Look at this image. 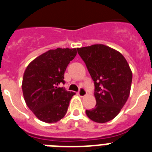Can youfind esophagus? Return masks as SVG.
<instances>
[{"label": "esophagus", "instance_id": "esophagus-1", "mask_svg": "<svg viewBox=\"0 0 152 152\" xmlns=\"http://www.w3.org/2000/svg\"><path fill=\"white\" fill-rule=\"evenodd\" d=\"M78 95L79 96H80V97H83V96H85V95H87V91H86V90L84 88H80L78 91Z\"/></svg>", "mask_w": 152, "mask_h": 152}]
</instances>
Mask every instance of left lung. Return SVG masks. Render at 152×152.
<instances>
[{
    "label": "left lung",
    "instance_id": "8db88e82",
    "mask_svg": "<svg viewBox=\"0 0 152 152\" xmlns=\"http://www.w3.org/2000/svg\"><path fill=\"white\" fill-rule=\"evenodd\" d=\"M95 84L96 105L87 110L91 120L105 123L118 115L129 96L132 71L121 53L102 44L77 48Z\"/></svg>",
    "mask_w": 152,
    "mask_h": 152
}]
</instances>
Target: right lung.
<instances>
[{"label": "right lung", "instance_id": "right-lung-1", "mask_svg": "<svg viewBox=\"0 0 152 152\" xmlns=\"http://www.w3.org/2000/svg\"><path fill=\"white\" fill-rule=\"evenodd\" d=\"M76 55V48L50 50L33 60L25 70L22 83L24 100L42 121L57 122L66 114L75 93L59 85L65 83L64 72Z\"/></svg>", "mask_w": 152, "mask_h": 152}]
</instances>
